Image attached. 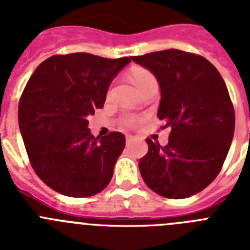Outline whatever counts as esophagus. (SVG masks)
<instances>
[{
    "label": "esophagus",
    "mask_w": 250,
    "mask_h": 250,
    "mask_svg": "<svg viewBox=\"0 0 250 250\" xmlns=\"http://www.w3.org/2000/svg\"><path fill=\"white\" fill-rule=\"evenodd\" d=\"M132 139H134V136H126V144H130V143H131L132 141Z\"/></svg>",
    "instance_id": "esophagus-1"
}]
</instances>
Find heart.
<instances>
[{"label": "heart", "mask_w": 250, "mask_h": 250, "mask_svg": "<svg viewBox=\"0 0 250 250\" xmlns=\"http://www.w3.org/2000/svg\"><path fill=\"white\" fill-rule=\"evenodd\" d=\"M131 79L134 81L136 86H138L139 89L143 91L144 89H146L149 85H152V83H156L155 76L146 70V68L143 67H135L131 70ZM140 119L136 118V116H132V115H126V116H124L123 123L126 125V126H134L136 124L139 123Z\"/></svg>", "instance_id": "heart-1"}]
</instances>
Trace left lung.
I'll use <instances>...</instances> for the list:
<instances>
[{
  "label": "left lung",
  "instance_id": "obj_1",
  "mask_svg": "<svg viewBox=\"0 0 250 250\" xmlns=\"http://www.w3.org/2000/svg\"><path fill=\"white\" fill-rule=\"evenodd\" d=\"M131 59L158 79V118L161 129H171L165 146L146 139L141 176L164 198H189L213 182L228 155L235 114L227 85L213 63L191 52L170 48Z\"/></svg>",
  "mask_w": 250,
  "mask_h": 250
}]
</instances>
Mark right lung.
I'll list each match as a JSON object with an SVG mask.
<instances>
[{
  "instance_id": "obj_1",
  "label": "right lung",
  "mask_w": 250,
  "mask_h": 250,
  "mask_svg": "<svg viewBox=\"0 0 250 250\" xmlns=\"http://www.w3.org/2000/svg\"><path fill=\"white\" fill-rule=\"evenodd\" d=\"M130 61L86 52L54 55L26 83L20 130L31 167L52 190L87 198L109 185L125 136L112 131L95 138L87 119L103 107L110 83Z\"/></svg>"
}]
</instances>
